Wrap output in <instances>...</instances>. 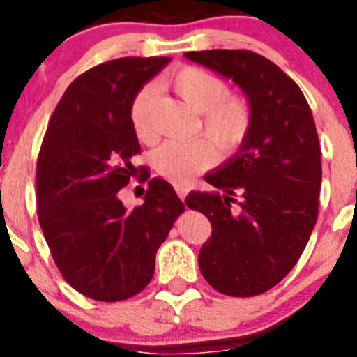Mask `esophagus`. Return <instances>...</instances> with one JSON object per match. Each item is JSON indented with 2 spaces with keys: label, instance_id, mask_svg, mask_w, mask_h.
I'll return each mask as SVG.
<instances>
[{
  "label": "esophagus",
  "instance_id": "34e87169",
  "mask_svg": "<svg viewBox=\"0 0 357 357\" xmlns=\"http://www.w3.org/2000/svg\"><path fill=\"white\" fill-rule=\"evenodd\" d=\"M188 192H190V188L186 185H176V193H178L179 199H181V200L186 199Z\"/></svg>",
  "mask_w": 357,
  "mask_h": 357
}]
</instances>
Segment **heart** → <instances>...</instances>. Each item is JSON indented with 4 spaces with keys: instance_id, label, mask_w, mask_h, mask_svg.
Segmentation results:
<instances>
[{
    "instance_id": "heart-1",
    "label": "heart",
    "mask_w": 357,
    "mask_h": 357,
    "mask_svg": "<svg viewBox=\"0 0 357 357\" xmlns=\"http://www.w3.org/2000/svg\"><path fill=\"white\" fill-rule=\"evenodd\" d=\"M179 98L202 114L200 131L218 155L228 157L238 152L252 132L254 109L242 95H231L225 79L200 67L185 66L164 81ZM155 102L152 88L139 89L129 105V121L136 138L152 143L155 138L152 109ZM204 139L165 142L153 152L152 164L167 181L185 185L192 176L205 171L214 160L212 149Z\"/></svg>"
}]
</instances>
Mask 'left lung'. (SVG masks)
<instances>
[{"label":"left lung","mask_w":357,"mask_h":357,"mask_svg":"<svg viewBox=\"0 0 357 357\" xmlns=\"http://www.w3.org/2000/svg\"><path fill=\"white\" fill-rule=\"evenodd\" d=\"M185 56L233 79L254 109L245 145L205 176L225 195L192 192L185 200L212 225L200 271L225 295H261L294 269L318 219L321 149L314 119L297 82L262 55L205 50Z\"/></svg>","instance_id":"left-lung-1"}]
</instances>
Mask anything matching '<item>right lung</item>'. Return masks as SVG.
I'll use <instances>...</instances> for the list:
<instances>
[{
  "mask_svg": "<svg viewBox=\"0 0 357 357\" xmlns=\"http://www.w3.org/2000/svg\"><path fill=\"white\" fill-rule=\"evenodd\" d=\"M169 56H126L82 72L50 119L36 167L38 219L63 280L93 301L139 294L155 254L185 205L160 178L131 212L119 190L131 181L142 152L129 121L136 93ZM143 171L145 167H139Z\"/></svg>",
  "mask_w": 357,
  "mask_h": 357,
  "instance_id": "add662e5",
  "label": "right lung"
}]
</instances>
